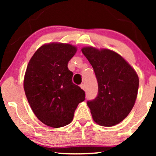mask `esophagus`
<instances>
[{"mask_svg":"<svg viewBox=\"0 0 156 156\" xmlns=\"http://www.w3.org/2000/svg\"><path fill=\"white\" fill-rule=\"evenodd\" d=\"M80 87L82 88L83 90H85V85L84 84H82L80 85Z\"/></svg>","mask_w":156,"mask_h":156,"instance_id":"1","label":"esophagus"}]
</instances>
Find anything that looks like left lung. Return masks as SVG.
I'll list each match as a JSON object with an SVG mask.
<instances>
[{
    "mask_svg": "<svg viewBox=\"0 0 156 156\" xmlns=\"http://www.w3.org/2000/svg\"><path fill=\"white\" fill-rule=\"evenodd\" d=\"M82 52L92 66L98 82L97 97L87 101L94 121L103 126L118 124L135 104L139 85L137 74L112 50L86 47Z\"/></svg>",
    "mask_w": 156,
    "mask_h": 156,
    "instance_id": "1",
    "label": "left lung"
}]
</instances>
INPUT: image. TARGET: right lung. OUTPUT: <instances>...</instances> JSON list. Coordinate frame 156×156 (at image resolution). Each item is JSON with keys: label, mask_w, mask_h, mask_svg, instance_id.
I'll list each match as a JSON object with an SVG mask.
<instances>
[{"label": "right lung", "mask_w": 156, "mask_h": 156, "mask_svg": "<svg viewBox=\"0 0 156 156\" xmlns=\"http://www.w3.org/2000/svg\"><path fill=\"white\" fill-rule=\"evenodd\" d=\"M76 48L70 44L50 43L40 47L31 57L24 77V90L39 120L59 128L72 122L85 92L72 82L67 67Z\"/></svg>", "instance_id": "1"}]
</instances>
